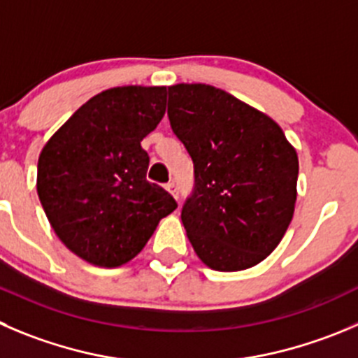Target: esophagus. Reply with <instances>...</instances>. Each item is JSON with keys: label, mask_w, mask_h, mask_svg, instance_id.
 <instances>
[{"label": "esophagus", "mask_w": 358, "mask_h": 358, "mask_svg": "<svg viewBox=\"0 0 358 358\" xmlns=\"http://www.w3.org/2000/svg\"><path fill=\"white\" fill-rule=\"evenodd\" d=\"M166 192H169L176 200L179 199V189H177V186L173 185V182H169V185H166Z\"/></svg>", "instance_id": "obj_1"}]
</instances>
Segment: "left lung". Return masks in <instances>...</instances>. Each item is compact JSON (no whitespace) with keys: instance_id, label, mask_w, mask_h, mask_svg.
I'll return each mask as SVG.
<instances>
[{"instance_id":"1","label":"left lung","mask_w":358,"mask_h":358,"mask_svg":"<svg viewBox=\"0 0 358 358\" xmlns=\"http://www.w3.org/2000/svg\"><path fill=\"white\" fill-rule=\"evenodd\" d=\"M169 119L195 165V192L181 220L209 268L255 267L294 217L299 158L281 126L207 84L169 87Z\"/></svg>"}]
</instances>
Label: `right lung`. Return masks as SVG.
<instances>
[{
	"label": "right lung",
	"mask_w": 358,
	"mask_h": 358,
	"mask_svg": "<svg viewBox=\"0 0 358 358\" xmlns=\"http://www.w3.org/2000/svg\"><path fill=\"white\" fill-rule=\"evenodd\" d=\"M165 86H122L87 100L47 141L36 192L61 243L96 267L134 260L177 209L145 179L141 142L165 115Z\"/></svg>",
	"instance_id": "add662e5"
}]
</instances>
